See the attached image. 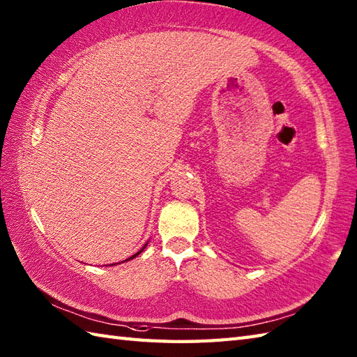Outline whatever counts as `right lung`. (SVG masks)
Returning a JSON list of instances; mask_svg holds the SVG:
<instances>
[{
  "instance_id": "add662e5",
  "label": "right lung",
  "mask_w": 357,
  "mask_h": 357,
  "mask_svg": "<svg viewBox=\"0 0 357 357\" xmlns=\"http://www.w3.org/2000/svg\"><path fill=\"white\" fill-rule=\"evenodd\" d=\"M147 244H149V242H146V244H144V247H142V248L139 250V252H138V253H135L133 256H130V257H127V259H126V261H123V262H127V261H130V259H133V257H136V256H138L139 253H142V252H144V248H146V247H147ZM123 262H121V264H123ZM118 264H119V262H118ZM112 265H116V264H112Z\"/></svg>"
}]
</instances>
